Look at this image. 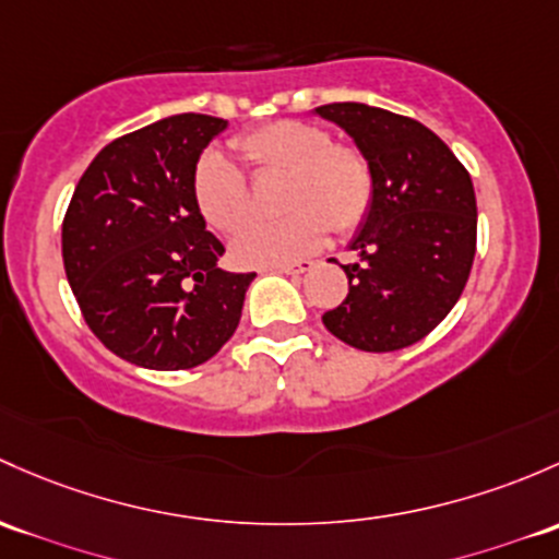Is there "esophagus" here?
<instances>
[{
    "label": "esophagus",
    "instance_id": "34e87169",
    "mask_svg": "<svg viewBox=\"0 0 559 559\" xmlns=\"http://www.w3.org/2000/svg\"><path fill=\"white\" fill-rule=\"evenodd\" d=\"M316 262L310 260H299V262H289V264H275V267L270 270H278V273H286V275H299V273H308V270H313Z\"/></svg>",
    "mask_w": 559,
    "mask_h": 559
}]
</instances>
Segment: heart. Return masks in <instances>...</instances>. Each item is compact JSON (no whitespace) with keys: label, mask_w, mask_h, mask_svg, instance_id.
I'll use <instances>...</instances> for the list:
<instances>
[{"label":"heart","mask_w":559,"mask_h":559,"mask_svg":"<svg viewBox=\"0 0 559 559\" xmlns=\"http://www.w3.org/2000/svg\"><path fill=\"white\" fill-rule=\"evenodd\" d=\"M257 171L286 174L278 222H251L230 240L233 262L275 267L310 254L326 230L354 233L372 209L374 179L367 157L354 146L332 144L326 128L305 120H278L235 139ZM192 198L214 230L233 233L249 216V185L219 150H205L192 168Z\"/></svg>","instance_id":"obj_1"}]
</instances>
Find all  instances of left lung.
<instances>
[{"instance_id":"obj_1","label":"left lung","mask_w":559,"mask_h":559,"mask_svg":"<svg viewBox=\"0 0 559 559\" xmlns=\"http://www.w3.org/2000/svg\"><path fill=\"white\" fill-rule=\"evenodd\" d=\"M313 115L343 128L367 157L372 209L350 251L348 297L324 313V326L369 354L407 348L426 337L461 297L477 251L472 176L433 131L413 117L343 102Z\"/></svg>"}]
</instances>
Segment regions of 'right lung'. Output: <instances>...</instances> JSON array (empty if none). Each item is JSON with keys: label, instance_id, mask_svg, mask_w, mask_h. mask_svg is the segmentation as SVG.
I'll use <instances>...</instances> for the list:
<instances>
[{"label": "right lung", "instance_id": "obj_1", "mask_svg": "<svg viewBox=\"0 0 559 559\" xmlns=\"http://www.w3.org/2000/svg\"><path fill=\"white\" fill-rule=\"evenodd\" d=\"M227 120L171 115L104 146L74 187L61 251L91 332L144 369H192L238 329L254 273L219 267L192 168Z\"/></svg>", "mask_w": 559, "mask_h": 559}]
</instances>
